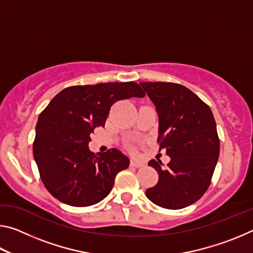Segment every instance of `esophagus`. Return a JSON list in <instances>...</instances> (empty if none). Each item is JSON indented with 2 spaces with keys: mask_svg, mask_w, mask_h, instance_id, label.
<instances>
[{
  "mask_svg": "<svg viewBox=\"0 0 253 253\" xmlns=\"http://www.w3.org/2000/svg\"><path fill=\"white\" fill-rule=\"evenodd\" d=\"M130 165L132 166V168H143V166H145V163L137 161V160H132L130 162Z\"/></svg>",
  "mask_w": 253,
  "mask_h": 253,
  "instance_id": "34e87169",
  "label": "esophagus"
}]
</instances>
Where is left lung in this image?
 <instances>
[{"instance_id": "left-lung-1", "label": "left lung", "mask_w": 253, "mask_h": 253, "mask_svg": "<svg viewBox=\"0 0 253 253\" xmlns=\"http://www.w3.org/2000/svg\"><path fill=\"white\" fill-rule=\"evenodd\" d=\"M156 107L160 149L170 157L168 168L152 160L158 182L146 190L154 204L178 210L202 198L220 154L212 110L190 89L173 83H140Z\"/></svg>"}]
</instances>
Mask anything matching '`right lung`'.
Returning <instances> with one entry per match:
<instances>
[{
    "instance_id": "right-lung-1",
    "label": "right lung",
    "mask_w": 253,
    "mask_h": 253,
    "mask_svg": "<svg viewBox=\"0 0 253 253\" xmlns=\"http://www.w3.org/2000/svg\"><path fill=\"white\" fill-rule=\"evenodd\" d=\"M131 97H145L134 81L72 85L60 91L38 118L33 156L50 194L71 207H89L110 193L115 177L129 158L111 148L95 155L90 135L105 126L110 107Z\"/></svg>"
}]
</instances>
